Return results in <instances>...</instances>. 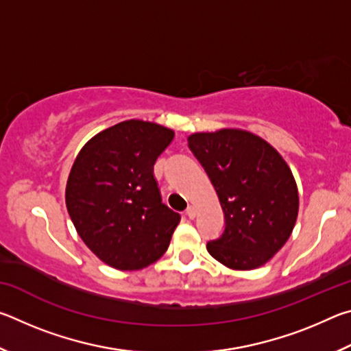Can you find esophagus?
Listing matches in <instances>:
<instances>
[{"label":"esophagus","mask_w":351,"mask_h":351,"mask_svg":"<svg viewBox=\"0 0 351 351\" xmlns=\"http://www.w3.org/2000/svg\"><path fill=\"white\" fill-rule=\"evenodd\" d=\"M186 215H187L190 219H193V218H195V215H197V210H195V207H193V206H189V207H187Z\"/></svg>","instance_id":"1"}]
</instances>
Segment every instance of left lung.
Returning <instances> with one entry per match:
<instances>
[{
  "instance_id": "1",
  "label": "left lung",
  "mask_w": 351,
  "mask_h": 351,
  "mask_svg": "<svg viewBox=\"0 0 351 351\" xmlns=\"http://www.w3.org/2000/svg\"><path fill=\"white\" fill-rule=\"evenodd\" d=\"M189 148L217 190L224 230L207 251L230 269L269 261L293 232L299 193L288 164L274 147L245 130L190 134Z\"/></svg>"
}]
</instances>
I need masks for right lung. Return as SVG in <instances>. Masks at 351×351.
Here are the masks:
<instances>
[{
    "label": "right lung",
    "mask_w": 351,
    "mask_h": 351,
    "mask_svg": "<svg viewBox=\"0 0 351 351\" xmlns=\"http://www.w3.org/2000/svg\"><path fill=\"white\" fill-rule=\"evenodd\" d=\"M173 130L123 121L86 142L71 169L66 207L77 234L104 261L121 271L161 258L180 213L162 203L153 175Z\"/></svg>",
    "instance_id": "1"
}]
</instances>
